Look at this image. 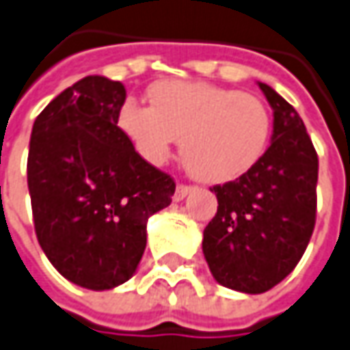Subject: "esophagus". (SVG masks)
Returning <instances> with one entry per match:
<instances>
[{
  "mask_svg": "<svg viewBox=\"0 0 350 350\" xmlns=\"http://www.w3.org/2000/svg\"><path fill=\"white\" fill-rule=\"evenodd\" d=\"M193 193V187H189V185H177V189H175V200H183L187 195H191Z\"/></svg>",
  "mask_w": 350,
  "mask_h": 350,
  "instance_id": "obj_1",
  "label": "esophagus"
}]
</instances>
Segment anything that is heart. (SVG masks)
I'll return each mask as SVG.
<instances>
[{"mask_svg":"<svg viewBox=\"0 0 350 350\" xmlns=\"http://www.w3.org/2000/svg\"><path fill=\"white\" fill-rule=\"evenodd\" d=\"M150 101L152 107L124 103L118 126L154 165L183 138L187 169L200 181L222 185L251 171L267 150L271 113L249 93L204 81H159L150 89Z\"/></svg>","mask_w":350,"mask_h":350,"instance_id":"obj_1","label":"heart"}]
</instances>
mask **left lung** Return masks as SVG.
Segmentation results:
<instances>
[{"instance_id": "8db88e82", "label": "left lung", "mask_w": 350, "mask_h": 350, "mask_svg": "<svg viewBox=\"0 0 350 350\" xmlns=\"http://www.w3.org/2000/svg\"><path fill=\"white\" fill-rule=\"evenodd\" d=\"M273 109L271 146L235 181L210 191L218 212L204 228L202 253L226 288L262 294L294 271L316 224L317 154L296 109L257 81Z\"/></svg>"}]
</instances>
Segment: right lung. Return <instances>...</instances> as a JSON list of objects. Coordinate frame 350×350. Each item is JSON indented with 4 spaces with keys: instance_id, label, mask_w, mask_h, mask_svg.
<instances>
[{
    "instance_id": "obj_1",
    "label": "right lung",
    "mask_w": 350,
    "mask_h": 350,
    "mask_svg": "<svg viewBox=\"0 0 350 350\" xmlns=\"http://www.w3.org/2000/svg\"><path fill=\"white\" fill-rule=\"evenodd\" d=\"M126 89L88 75L36 116L27 183L38 243L64 278L111 290L136 273L150 216L171 204L173 179L118 128Z\"/></svg>"
}]
</instances>
